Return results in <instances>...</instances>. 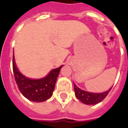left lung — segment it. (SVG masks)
<instances>
[{"instance_id": "8db88e82", "label": "left lung", "mask_w": 128, "mask_h": 128, "mask_svg": "<svg viewBox=\"0 0 128 128\" xmlns=\"http://www.w3.org/2000/svg\"><path fill=\"white\" fill-rule=\"evenodd\" d=\"M111 88L112 87L108 90H106L104 92L94 93V92H90L82 90L76 86V84L74 83V90H75V96L81 102L86 105H94L102 102L109 93Z\"/></svg>"}]
</instances>
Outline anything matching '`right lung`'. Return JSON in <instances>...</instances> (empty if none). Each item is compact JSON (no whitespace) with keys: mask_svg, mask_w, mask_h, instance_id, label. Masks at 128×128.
<instances>
[{"mask_svg":"<svg viewBox=\"0 0 128 128\" xmlns=\"http://www.w3.org/2000/svg\"><path fill=\"white\" fill-rule=\"evenodd\" d=\"M51 70L46 76L40 79H31L22 75L16 66L13 56V70L18 89L24 97L34 102H42L53 95L57 78L62 67Z\"/></svg>","mask_w":128,"mask_h":128,"instance_id":"add662e5","label":"right lung"}]
</instances>
